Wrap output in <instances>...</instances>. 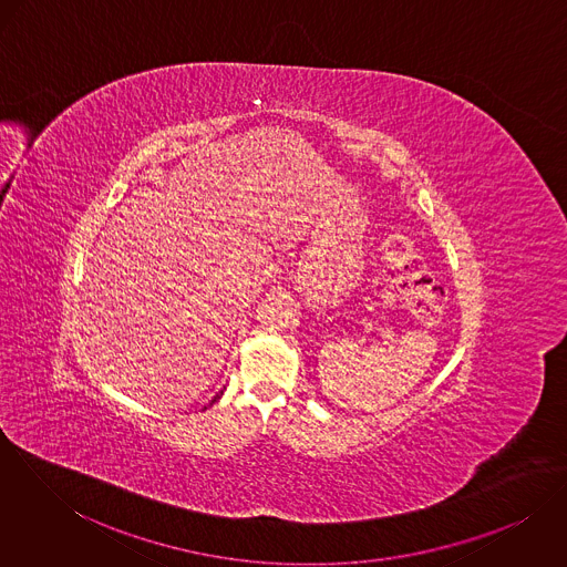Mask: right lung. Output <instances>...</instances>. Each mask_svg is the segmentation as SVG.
Segmentation results:
<instances>
[{"label": "right lung", "instance_id": "add662e5", "mask_svg": "<svg viewBox=\"0 0 567 567\" xmlns=\"http://www.w3.org/2000/svg\"><path fill=\"white\" fill-rule=\"evenodd\" d=\"M220 395H223V393H220ZM220 395H216V398H214V400H212V404H214V402H218V400H220ZM209 404V405H212Z\"/></svg>", "mask_w": 567, "mask_h": 567}]
</instances>
